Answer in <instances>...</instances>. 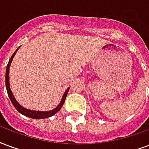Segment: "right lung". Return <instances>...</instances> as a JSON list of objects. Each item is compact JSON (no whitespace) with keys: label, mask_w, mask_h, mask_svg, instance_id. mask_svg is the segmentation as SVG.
Here are the masks:
<instances>
[{"label":"right lung","mask_w":149,"mask_h":149,"mask_svg":"<svg viewBox=\"0 0 149 149\" xmlns=\"http://www.w3.org/2000/svg\"><path fill=\"white\" fill-rule=\"evenodd\" d=\"M18 49L15 51V52L13 54V56H11V58L8 61V65H7V68H6V73H5V85H6V89H7V93H8V97L11 100V102L13 104V106L15 107V109L17 110L18 112L21 113L22 115L25 116H28V117H30V118L33 119H45L48 118V117H50L52 116L54 114H56V112H58L59 110L61 109V107L63 106V104L65 103V100L66 99V97H67V94L68 93V90H69V88H68L67 90L65 91L64 96L62 97V100L61 101V103L59 104V105L56 109H54L53 110H51V111H49V112H39V111H31V110L26 109H24V107H22L21 105H20L19 104L17 103V101L16 100V99L13 97V95L12 93V91L10 89V87H9V67H10V65H11V62L13 61V56L16 54V52H17Z\"/></svg>","instance_id":"1"}]
</instances>
